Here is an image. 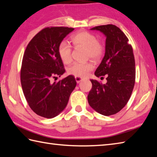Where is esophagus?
<instances>
[{
  "label": "esophagus",
  "mask_w": 157,
  "mask_h": 157,
  "mask_svg": "<svg viewBox=\"0 0 157 157\" xmlns=\"http://www.w3.org/2000/svg\"><path fill=\"white\" fill-rule=\"evenodd\" d=\"M75 79L77 83H79L83 79V78H80V77H76V76L75 77Z\"/></svg>",
  "instance_id": "1"
}]
</instances>
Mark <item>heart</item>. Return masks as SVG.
<instances>
[{"instance_id": "1", "label": "heart", "mask_w": 157, "mask_h": 157, "mask_svg": "<svg viewBox=\"0 0 157 157\" xmlns=\"http://www.w3.org/2000/svg\"><path fill=\"white\" fill-rule=\"evenodd\" d=\"M72 43L75 46H82L87 50L88 57L98 60L104 53V46L98 40L96 36L88 32H79L71 37ZM58 54L65 64L72 61L71 46L66 41L60 42L58 46ZM93 69L92 63L75 62L67 69L68 73L76 77H85Z\"/></svg>"}]
</instances>
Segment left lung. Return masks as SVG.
Segmentation results:
<instances>
[{"label":"left lung","mask_w":157,"mask_h":157,"mask_svg":"<svg viewBox=\"0 0 157 157\" xmlns=\"http://www.w3.org/2000/svg\"><path fill=\"white\" fill-rule=\"evenodd\" d=\"M106 36L105 55L96 69V77L106 75L107 82L102 84L90 79L92 87L88 95L90 106L100 114H116L124 107L132 95L135 84L136 69L134 52L129 40L115 25L96 26Z\"/></svg>","instance_id":"8db88e82"}]
</instances>
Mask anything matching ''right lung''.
I'll list each match as a JSON object with an SVG mask.
<instances>
[{"instance_id":"add662e5","label":"right lung","mask_w":157,"mask_h":157,"mask_svg":"<svg viewBox=\"0 0 157 157\" xmlns=\"http://www.w3.org/2000/svg\"><path fill=\"white\" fill-rule=\"evenodd\" d=\"M73 29L68 27L42 29L29 42L23 55L20 73L23 94L32 111L43 117H55L63 111L75 88L73 75L51 82L65 71L58 46Z\"/></svg>"}]
</instances>
